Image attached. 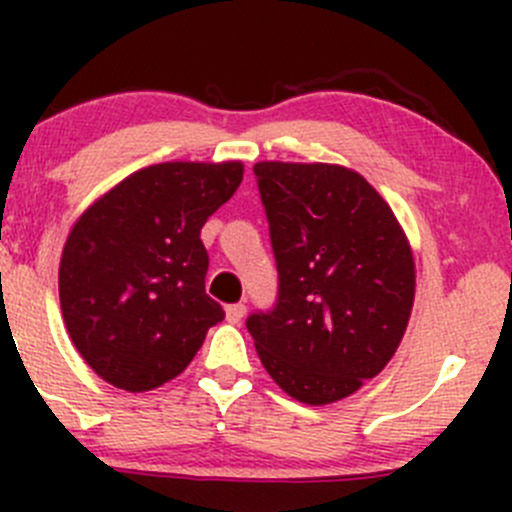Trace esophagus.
Returning a JSON list of instances; mask_svg holds the SVG:
<instances>
[{
    "mask_svg": "<svg viewBox=\"0 0 512 512\" xmlns=\"http://www.w3.org/2000/svg\"><path fill=\"white\" fill-rule=\"evenodd\" d=\"M225 319L230 324H240L242 319H245V304H227L225 307Z\"/></svg>",
    "mask_w": 512,
    "mask_h": 512,
    "instance_id": "esophagus-1",
    "label": "esophagus"
}]
</instances>
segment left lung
Instances as JSON below:
<instances>
[{"mask_svg":"<svg viewBox=\"0 0 512 512\" xmlns=\"http://www.w3.org/2000/svg\"><path fill=\"white\" fill-rule=\"evenodd\" d=\"M280 272L277 307L247 319L275 384L307 406L352 396L409 327L416 262L374 185L337 163H255Z\"/></svg>","mask_w":512,"mask_h":512,"instance_id":"obj_1","label":"left lung"}]
</instances>
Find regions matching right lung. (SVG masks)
Instances as JSON below:
<instances>
[{"instance_id": "obj_1", "label": "right lung", "mask_w": 512, "mask_h": 512, "mask_svg": "<svg viewBox=\"0 0 512 512\" xmlns=\"http://www.w3.org/2000/svg\"><path fill=\"white\" fill-rule=\"evenodd\" d=\"M240 160L136 170L79 215L59 262L66 332L111 386L143 394L193 361L225 317L205 294L200 230L235 195Z\"/></svg>"}]
</instances>
